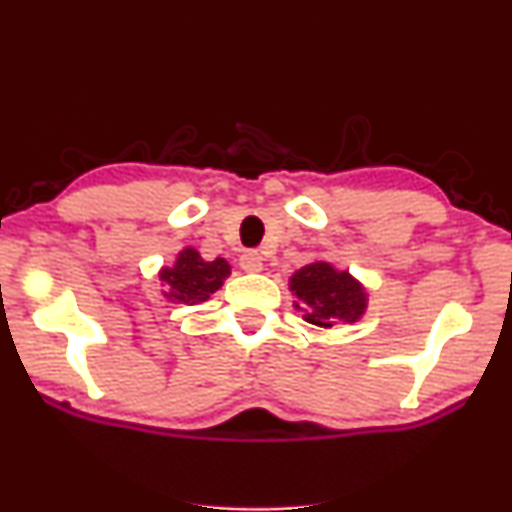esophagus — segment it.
Segmentation results:
<instances>
[{
    "label": "esophagus",
    "mask_w": 512,
    "mask_h": 512,
    "mask_svg": "<svg viewBox=\"0 0 512 512\" xmlns=\"http://www.w3.org/2000/svg\"><path fill=\"white\" fill-rule=\"evenodd\" d=\"M240 269H245V272H262V255L257 250H245L243 255H240Z\"/></svg>",
    "instance_id": "1"
}]
</instances>
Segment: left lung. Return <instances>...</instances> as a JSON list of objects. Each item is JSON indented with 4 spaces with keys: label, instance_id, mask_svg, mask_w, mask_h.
Masks as SVG:
<instances>
[{
    "label": "left lung",
    "instance_id": "1",
    "mask_svg": "<svg viewBox=\"0 0 512 512\" xmlns=\"http://www.w3.org/2000/svg\"><path fill=\"white\" fill-rule=\"evenodd\" d=\"M296 296V308L303 320L317 327H332L337 322H356L366 313L368 296L361 281L349 272H339L330 262L305 264L289 279Z\"/></svg>",
    "mask_w": 512,
    "mask_h": 512
}]
</instances>
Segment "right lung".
I'll return each mask as SVG.
<instances>
[{"instance_id":"obj_1","label":"right lung","mask_w":512,"mask_h":512,"mask_svg":"<svg viewBox=\"0 0 512 512\" xmlns=\"http://www.w3.org/2000/svg\"><path fill=\"white\" fill-rule=\"evenodd\" d=\"M228 274H231V264L223 257L207 262L195 248H185L178 252L173 267H163L158 276L166 284L163 296L168 301L195 305L219 291Z\"/></svg>"}]
</instances>
